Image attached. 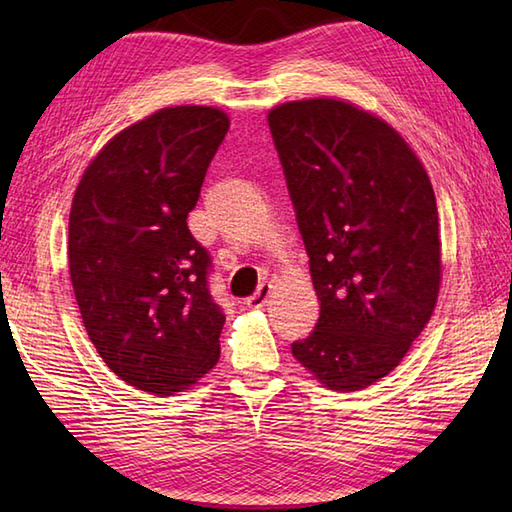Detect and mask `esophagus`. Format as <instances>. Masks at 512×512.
Segmentation results:
<instances>
[{
	"label": "esophagus",
	"instance_id": "1",
	"mask_svg": "<svg viewBox=\"0 0 512 512\" xmlns=\"http://www.w3.org/2000/svg\"><path fill=\"white\" fill-rule=\"evenodd\" d=\"M270 292H273V284H270V281H262V284L257 286V290L253 292V295L246 299V306L248 308H264V303L268 301Z\"/></svg>",
	"mask_w": 512,
	"mask_h": 512
}]
</instances>
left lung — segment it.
I'll return each instance as SVG.
<instances>
[{
  "instance_id": "left-lung-1",
  "label": "left lung",
  "mask_w": 512,
  "mask_h": 512,
  "mask_svg": "<svg viewBox=\"0 0 512 512\" xmlns=\"http://www.w3.org/2000/svg\"><path fill=\"white\" fill-rule=\"evenodd\" d=\"M268 125L321 303L292 356L325 387L365 389L402 361L436 308V195L396 129L352 103H284Z\"/></svg>"
}]
</instances>
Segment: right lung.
Segmentation results:
<instances>
[{
	"mask_svg": "<svg viewBox=\"0 0 512 512\" xmlns=\"http://www.w3.org/2000/svg\"><path fill=\"white\" fill-rule=\"evenodd\" d=\"M226 132L215 107H165L114 136L72 200L68 266L85 330L118 378L156 396L220 358L226 317L187 217Z\"/></svg>",
	"mask_w": 512,
	"mask_h": 512,
	"instance_id": "1",
	"label": "right lung"
}]
</instances>
